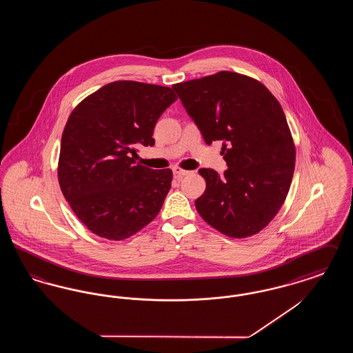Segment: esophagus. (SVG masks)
Instances as JSON below:
<instances>
[{"label": "esophagus", "mask_w": 353, "mask_h": 353, "mask_svg": "<svg viewBox=\"0 0 353 353\" xmlns=\"http://www.w3.org/2000/svg\"><path fill=\"white\" fill-rule=\"evenodd\" d=\"M173 174H174L177 179H183L184 176L189 174V172L184 170V169L179 168V167H174V168H173Z\"/></svg>", "instance_id": "1"}]
</instances>
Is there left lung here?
Instances as JSON below:
<instances>
[{
    "label": "left lung",
    "mask_w": 353,
    "mask_h": 353,
    "mask_svg": "<svg viewBox=\"0 0 353 353\" xmlns=\"http://www.w3.org/2000/svg\"><path fill=\"white\" fill-rule=\"evenodd\" d=\"M206 144L222 141L228 170L199 173L206 189L196 200L205 222L222 234L245 238L269 225L283 205L295 168V145L285 112L255 79L219 71L173 84Z\"/></svg>",
    "instance_id": "left-lung-1"
}]
</instances>
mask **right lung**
<instances>
[{"instance_id":"obj_1","label":"right lung","mask_w":353,"mask_h":353,"mask_svg":"<svg viewBox=\"0 0 353 353\" xmlns=\"http://www.w3.org/2000/svg\"><path fill=\"white\" fill-rule=\"evenodd\" d=\"M169 87L118 81L81 101L61 141L58 180L72 212L88 230L121 241L159 214L170 169L136 164L137 145H153L156 121L173 101Z\"/></svg>"}]
</instances>
